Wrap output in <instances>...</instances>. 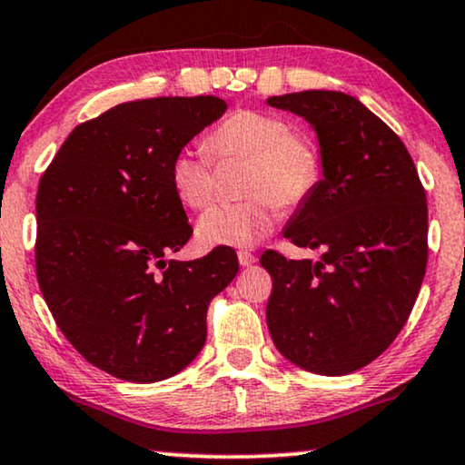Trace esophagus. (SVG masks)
I'll list each match as a JSON object with an SVG mask.
<instances>
[{
    "instance_id": "obj_1",
    "label": "esophagus",
    "mask_w": 465,
    "mask_h": 465,
    "mask_svg": "<svg viewBox=\"0 0 465 465\" xmlns=\"http://www.w3.org/2000/svg\"><path fill=\"white\" fill-rule=\"evenodd\" d=\"M237 256H239V264L241 266H252V264L258 262V258L253 256V253H250V252H239Z\"/></svg>"
}]
</instances>
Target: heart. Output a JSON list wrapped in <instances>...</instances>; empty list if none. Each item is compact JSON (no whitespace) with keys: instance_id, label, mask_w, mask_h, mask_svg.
I'll list each match as a JSON object with an SVG mask.
<instances>
[{"instance_id":"obj_1","label":"heart","mask_w":465,"mask_h":465,"mask_svg":"<svg viewBox=\"0 0 465 465\" xmlns=\"http://www.w3.org/2000/svg\"><path fill=\"white\" fill-rule=\"evenodd\" d=\"M207 150L218 161L245 158L243 194L237 203L207 209L196 224L203 245L252 247L271 232L277 205L294 209L315 193L320 156L296 135L288 120L262 112H234L207 135ZM201 148L177 150L169 163L171 188L182 205L203 209L215 194L213 161Z\"/></svg>"}]
</instances>
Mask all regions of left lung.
Segmentation results:
<instances>
[{"instance_id":"1","label":"left lung","mask_w":465,"mask_h":465,"mask_svg":"<svg viewBox=\"0 0 465 465\" xmlns=\"http://www.w3.org/2000/svg\"><path fill=\"white\" fill-rule=\"evenodd\" d=\"M266 104L302 116L320 142L323 175L283 237L320 260L264 252L272 292L266 323L292 364L341 377L391 345L428 264V203L400 137L351 94L302 91Z\"/></svg>"}]
</instances>
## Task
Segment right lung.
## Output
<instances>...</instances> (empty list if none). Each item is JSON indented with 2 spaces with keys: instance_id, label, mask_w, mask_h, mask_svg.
Returning <instances> with one entry per match:
<instances>
[{
  "instance_id": "obj_1",
  "label": "right lung",
  "mask_w": 465,
  "mask_h": 465,
  "mask_svg": "<svg viewBox=\"0 0 465 465\" xmlns=\"http://www.w3.org/2000/svg\"><path fill=\"white\" fill-rule=\"evenodd\" d=\"M224 112L212 94L120 104L75 126L44 171L37 283L75 351L112 377L183 371L205 345L209 302L237 275L228 247L169 260L193 237L169 163Z\"/></svg>"
}]
</instances>
